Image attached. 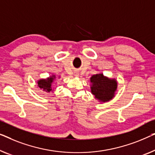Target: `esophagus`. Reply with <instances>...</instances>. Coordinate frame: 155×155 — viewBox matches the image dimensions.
Returning a JSON list of instances; mask_svg holds the SVG:
<instances>
[{"mask_svg": "<svg viewBox=\"0 0 155 155\" xmlns=\"http://www.w3.org/2000/svg\"><path fill=\"white\" fill-rule=\"evenodd\" d=\"M75 76H78V73H75Z\"/></svg>", "mask_w": 155, "mask_h": 155, "instance_id": "34e87169", "label": "esophagus"}]
</instances>
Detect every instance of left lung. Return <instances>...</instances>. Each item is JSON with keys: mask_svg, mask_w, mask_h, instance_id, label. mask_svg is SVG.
<instances>
[{"mask_svg": "<svg viewBox=\"0 0 155 155\" xmlns=\"http://www.w3.org/2000/svg\"><path fill=\"white\" fill-rule=\"evenodd\" d=\"M91 92L98 101L105 103L115 97L117 89V82L114 78H109L103 73L93 75L90 78Z\"/></svg>", "mask_w": 155, "mask_h": 155, "instance_id": "obj_1", "label": "left lung"}]
</instances>
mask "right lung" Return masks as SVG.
Returning a JSON list of instances; mask_svg holds the SVG:
<instances>
[{"mask_svg":"<svg viewBox=\"0 0 155 155\" xmlns=\"http://www.w3.org/2000/svg\"><path fill=\"white\" fill-rule=\"evenodd\" d=\"M55 78V75H53L46 78V79H40L37 82L38 86L40 87V89H42L46 92H50V91H52L53 82Z\"/></svg>","mask_w":155,"mask_h":155,"instance_id":"add662e5","label":"right lung"}]
</instances>
